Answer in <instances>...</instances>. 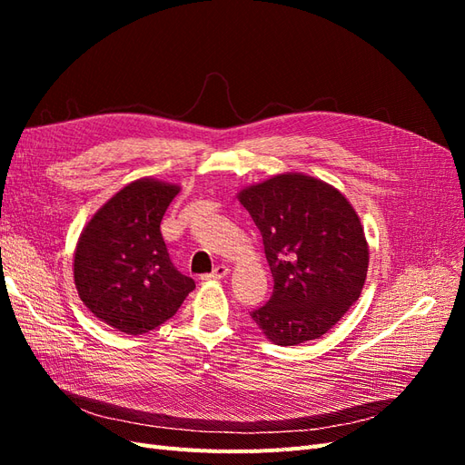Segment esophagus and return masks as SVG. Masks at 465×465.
<instances>
[{
    "mask_svg": "<svg viewBox=\"0 0 465 465\" xmlns=\"http://www.w3.org/2000/svg\"><path fill=\"white\" fill-rule=\"evenodd\" d=\"M227 273H229V267L227 265H217V267H213V272L203 275V277L205 279H223Z\"/></svg>",
    "mask_w": 465,
    "mask_h": 465,
    "instance_id": "esophagus-1",
    "label": "esophagus"
}]
</instances>
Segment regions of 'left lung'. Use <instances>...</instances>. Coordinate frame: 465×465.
Listing matches in <instances>:
<instances>
[{
	"label": "left lung",
	"mask_w": 465,
	"mask_h": 465,
	"mask_svg": "<svg viewBox=\"0 0 465 465\" xmlns=\"http://www.w3.org/2000/svg\"><path fill=\"white\" fill-rule=\"evenodd\" d=\"M238 200L260 229L273 292L250 312L277 345L318 340L357 302L369 246L355 209L326 182L281 174Z\"/></svg>",
	"instance_id": "obj_1"
}]
</instances>
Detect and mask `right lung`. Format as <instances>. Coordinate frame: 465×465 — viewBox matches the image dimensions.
Instances as JSON below:
<instances>
[{"label": "right lung", "instance_id": "obj_1", "mask_svg": "<svg viewBox=\"0 0 465 465\" xmlns=\"http://www.w3.org/2000/svg\"><path fill=\"white\" fill-rule=\"evenodd\" d=\"M180 192L149 178L108 200L81 232L74 277L81 301L118 331L142 335L173 318L192 277L182 275L164 244L161 221Z\"/></svg>", "mask_w": 465, "mask_h": 465}]
</instances>
